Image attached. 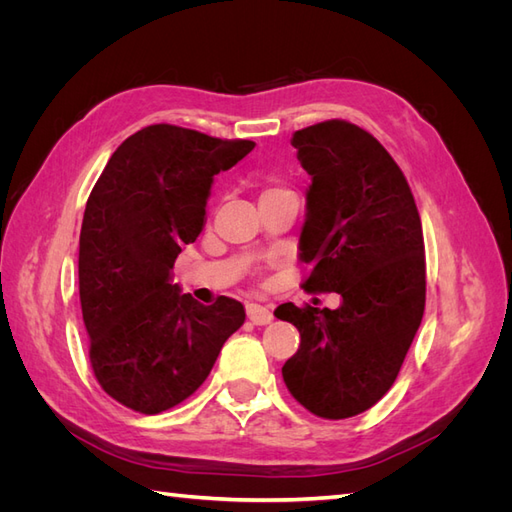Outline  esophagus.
I'll return each instance as SVG.
<instances>
[{
    "label": "esophagus",
    "instance_id": "obj_1",
    "mask_svg": "<svg viewBox=\"0 0 512 512\" xmlns=\"http://www.w3.org/2000/svg\"><path fill=\"white\" fill-rule=\"evenodd\" d=\"M245 312H247V318H250L254 324H269L273 320V312H271V307H267V305L247 303Z\"/></svg>",
    "mask_w": 512,
    "mask_h": 512
}]
</instances>
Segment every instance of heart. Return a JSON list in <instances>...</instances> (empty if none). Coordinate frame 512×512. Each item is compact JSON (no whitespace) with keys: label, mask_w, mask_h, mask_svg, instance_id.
<instances>
[{"label":"heart","mask_w":512,"mask_h":512,"mask_svg":"<svg viewBox=\"0 0 512 512\" xmlns=\"http://www.w3.org/2000/svg\"><path fill=\"white\" fill-rule=\"evenodd\" d=\"M280 192H286L282 188H277V185H265L260 192V198H267V196H273V194H280Z\"/></svg>","instance_id":"1"}]
</instances>
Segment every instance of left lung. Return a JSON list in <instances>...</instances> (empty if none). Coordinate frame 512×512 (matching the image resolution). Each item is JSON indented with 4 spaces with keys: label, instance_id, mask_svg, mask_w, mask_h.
<instances>
[{
    "label": "left lung",
    "instance_id": "1",
    "mask_svg": "<svg viewBox=\"0 0 512 512\" xmlns=\"http://www.w3.org/2000/svg\"><path fill=\"white\" fill-rule=\"evenodd\" d=\"M312 175L299 250L305 290L342 305L275 309L301 333L282 367L292 397L322 418L356 416L391 389L425 312L423 228L401 168L374 136L348 121L294 132Z\"/></svg>",
    "mask_w": 512,
    "mask_h": 512
}]
</instances>
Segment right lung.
Segmentation results:
<instances>
[{
  "instance_id": "obj_1",
  "label": "right lung",
  "mask_w": 512,
  "mask_h": 512,
  "mask_svg": "<svg viewBox=\"0 0 512 512\" xmlns=\"http://www.w3.org/2000/svg\"><path fill=\"white\" fill-rule=\"evenodd\" d=\"M252 149L156 123L117 147L89 194L79 241L89 361L126 408L158 414L188 399L245 322L239 301L198 303L170 269L205 226L213 177Z\"/></svg>"
}]
</instances>
